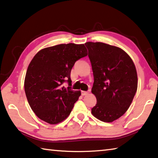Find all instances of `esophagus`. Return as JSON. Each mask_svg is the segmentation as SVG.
<instances>
[{"label":"esophagus","instance_id":"obj_1","mask_svg":"<svg viewBox=\"0 0 158 158\" xmlns=\"http://www.w3.org/2000/svg\"><path fill=\"white\" fill-rule=\"evenodd\" d=\"M89 94V92L88 91H81V95L82 96H86V95Z\"/></svg>","mask_w":158,"mask_h":158}]
</instances>
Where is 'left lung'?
<instances>
[{
	"instance_id": "8db88e82",
	"label": "left lung",
	"mask_w": 158,
	"mask_h": 158,
	"mask_svg": "<svg viewBox=\"0 0 158 158\" xmlns=\"http://www.w3.org/2000/svg\"><path fill=\"white\" fill-rule=\"evenodd\" d=\"M94 82L91 92L96 105L91 109L95 117L112 122L122 117L136 94L138 77L136 67L123 50L101 42H87Z\"/></svg>"
}]
</instances>
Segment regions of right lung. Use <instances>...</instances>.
<instances>
[{"mask_svg": "<svg viewBox=\"0 0 158 158\" xmlns=\"http://www.w3.org/2000/svg\"><path fill=\"white\" fill-rule=\"evenodd\" d=\"M84 44H60L35 55L27 70L24 91L32 110L39 119L56 124L69 116L81 96L72 90L70 73L76 61L86 56ZM69 83L67 88L62 85Z\"/></svg>", "mask_w": 158, "mask_h": 158, "instance_id": "obj_1", "label": "right lung"}]
</instances>
